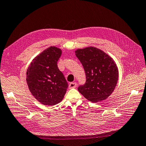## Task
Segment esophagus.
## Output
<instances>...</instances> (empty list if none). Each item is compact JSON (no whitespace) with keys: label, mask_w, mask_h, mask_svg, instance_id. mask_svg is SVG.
Returning <instances> with one entry per match:
<instances>
[{"label":"esophagus","mask_w":146,"mask_h":146,"mask_svg":"<svg viewBox=\"0 0 146 146\" xmlns=\"http://www.w3.org/2000/svg\"><path fill=\"white\" fill-rule=\"evenodd\" d=\"M77 86V83L75 82H70L69 84V88H76Z\"/></svg>","instance_id":"obj_1"}]
</instances>
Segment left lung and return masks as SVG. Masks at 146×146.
Returning a JSON list of instances; mask_svg holds the SVG:
<instances>
[{"label": "left lung", "instance_id": "left-lung-1", "mask_svg": "<svg viewBox=\"0 0 146 146\" xmlns=\"http://www.w3.org/2000/svg\"><path fill=\"white\" fill-rule=\"evenodd\" d=\"M85 71L86 82L78 88L87 100L97 103L106 100L114 92L119 78L116 62L101 49L86 47L75 51Z\"/></svg>", "mask_w": 146, "mask_h": 146}]
</instances>
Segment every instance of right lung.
<instances>
[{"label":"right lung","mask_w":146,"mask_h":146,"mask_svg":"<svg viewBox=\"0 0 146 146\" xmlns=\"http://www.w3.org/2000/svg\"><path fill=\"white\" fill-rule=\"evenodd\" d=\"M62 49L50 46L33 59L27 71V82L32 95L44 106L60 103L67 92L68 83L58 68Z\"/></svg>","instance_id":"right-lung-1"}]
</instances>
